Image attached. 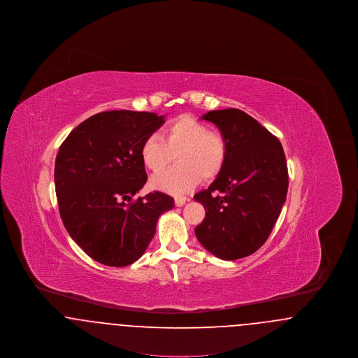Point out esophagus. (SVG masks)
<instances>
[{"instance_id": "34e87169", "label": "esophagus", "mask_w": 358, "mask_h": 358, "mask_svg": "<svg viewBox=\"0 0 358 358\" xmlns=\"http://www.w3.org/2000/svg\"><path fill=\"white\" fill-rule=\"evenodd\" d=\"M174 203L177 206H182V205L187 203V197H176L174 199Z\"/></svg>"}]
</instances>
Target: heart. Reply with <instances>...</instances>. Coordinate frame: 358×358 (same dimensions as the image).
<instances>
[{"mask_svg":"<svg viewBox=\"0 0 358 358\" xmlns=\"http://www.w3.org/2000/svg\"><path fill=\"white\" fill-rule=\"evenodd\" d=\"M227 142L219 131L190 115L168 122L161 136L152 133L141 143L139 155L143 165L153 173L162 171L176 153V168L152 178V187L171 194H181L197 185L200 178L219 176L227 159Z\"/></svg>","mask_w":358,"mask_h":358,"instance_id":"heart-1","label":"heart"}]
</instances>
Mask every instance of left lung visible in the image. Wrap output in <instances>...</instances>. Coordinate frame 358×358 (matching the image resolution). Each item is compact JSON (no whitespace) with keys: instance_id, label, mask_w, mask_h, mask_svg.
Here are the masks:
<instances>
[{"instance_id":"8db88e82","label":"left lung","mask_w":358,"mask_h":358,"mask_svg":"<svg viewBox=\"0 0 358 358\" xmlns=\"http://www.w3.org/2000/svg\"><path fill=\"white\" fill-rule=\"evenodd\" d=\"M227 142V159L216 180L194 194L205 208L196 238L222 260L254 254L270 236L286 201L289 171L282 143L238 108L209 111Z\"/></svg>"}]
</instances>
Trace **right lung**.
Wrapping results in <instances>:
<instances>
[{
  "label": "right lung",
  "mask_w": 358,
  "mask_h": 358,
  "mask_svg": "<svg viewBox=\"0 0 358 358\" xmlns=\"http://www.w3.org/2000/svg\"><path fill=\"white\" fill-rule=\"evenodd\" d=\"M164 122L146 111L99 113L76 126L56 155L60 217L72 240L104 266L133 264L154 238L158 217L174 206L162 192L133 200L148 180L141 143Z\"/></svg>",
  "instance_id": "add662e5"
}]
</instances>
